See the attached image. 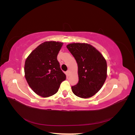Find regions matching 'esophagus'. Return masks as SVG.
<instances>
[{"label":"esophagus","instance_id":"34e87169","mask_svg":"<svg viewBox=\"0 0 135 135\" xmlns=\"http://www.w3.org/2000/svg\"><path fill=\"white\" fill-rule=\"evenodd\" d=\"M69 74H70V71L68 70V71H66V75H67V76H69Z\"/></svg>","mask_w":135,"mask_h":135}]
</instances>
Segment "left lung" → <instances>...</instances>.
<instances>
[{
    "mask_svg": "<svg viewBox=\"0 0 135 135\" xmlns=\"http://www.w3.org/2000/svg\"><path fill=\"white\" fill-rule=\"evenodd\" d=\"M67 48L75 58L79 81L71 86L74 95L81 98L95 95L103 87L107 76V64L101 53L87 43H71Z\"/></svg>",
    "mask_w": 135,
    "mask_h": 135,
    "instance_id": "left-lung-1",
    "label": "left lung"
}]
</instances>
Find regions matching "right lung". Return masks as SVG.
<instances>
[{"label": "right lung", "mask_w": 135, "mask_h": 135, "mask_svg": "<svg viewBox=\"0 0 135 135\" xmlns=\"http://www.w3.org/2000/svg\"><path fill=\"white\" fill-rule=\"evenodd\" d=\"M62 44L59 42H45L32 51L25 61L24 71L27 82L40 96L55 95L61 82L66 79L57 59Z\"/></svg>", "instance_id": "1"}]
</instances>
